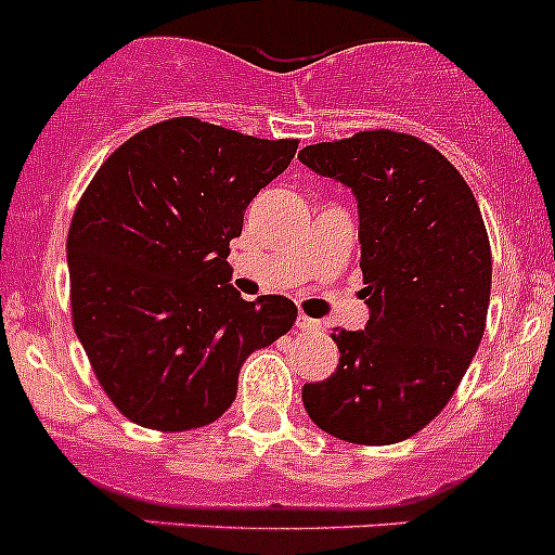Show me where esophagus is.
I'll return each mask as SVG.
<instances>
[{"mask_svg": "<svg viewBox=\"0 0 555 555\" xmlns=\"http://www.w3.org/2000/svg\"><path fill=\"white\" fill-rule=\"evenodd\" d=\"M295 324H298V330H304V333H317V330H322V322L304 317V313H300L298 322H295Z\"/></svg>", "mask_w": 555, "mask_h": 555, "instance_id": "obj_1", "label": "esophagus"}]
</instances>
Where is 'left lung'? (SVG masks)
<instances>
[{
    "mask_svg": "<svg viewBox=\"0 0 555 555\" xmlns=\"http://www.w3.org/2000/svg\"><path fill=\"white\" fill-rule=\"evenodd\" d=\"M346 184L360 217L365 330H338L340 362L304 386L333 438L389 446L427 427L467 373L486 330L491 249L473 190L427 142L362 131L298 155Z\"/></svg>",
    "mask_w": 555,
    "mask_h": 555,
    "instance_id": "8db88e82",
    "label": "left lung"
}]
</instances>
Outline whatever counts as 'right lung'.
I'll use <instances>...</instances> for the list:
<instances>
[{
	"instance_id": "add662e5",
	"label": "right lung",
	"mask_w": 555,
	"mask_h": 555,
	"mask_svg": "<svg viewBox=\"0 0 555 555\" xmlns=\"http://www.w3.org/2000/svg\"><path fill=\"white\" fill-rule=\"evenodd\" d=\"M295 150V139L173 117L120 144L82 193L66 238L75 333L139 427L184 433L220 418L246 357L298 319L282 295L244 300L228 266L246 206Z\"/></svg>"
}]
</instances>
